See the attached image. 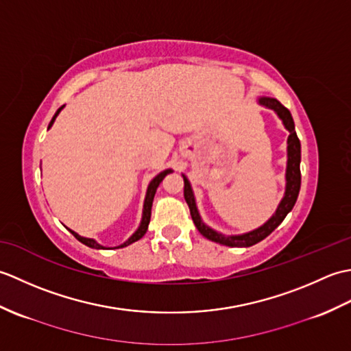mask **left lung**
<instances>
[{
  "mask_svg": "<svg viewBox=\"0 0 351 351\" xmlns=\"http://www.w3.org/2000/svg\"><path fill=\"white\" fill-rule=\"evenodd\" d=\"M259 104L261 106H265L268 108L274 110L276 113H278V116L282 119L285 128L289 131L285 196H283L282 202L278 206V210H276L273 217L268 220L265 225H263L255 230H252V232L244 234V235L225 237L219 232H215V230L204 225V221L200 220L197 208L195 204V196H193V191L190 187V182L187 178L184 176V197H185V202H187V205L190 208L191 219H193V221H195L197 230L205 238H208V240L223 244V245H229V247H250V245L263 241L264 238H267L276 228L280 225L283 219L287 217V214L293 210V206L295 205V200H297V197H299V191H300V184H302V173H300V158L302 156L300 155H302V152H300V140L295 134L293 116H291L288 108L283 107L282 104L274 98H259Z\"/></svg>",
  "mask_w": 351,
  "mask_h": 351,
  "instance_id": "8db88e82",
  "label": "left lung"
}]
</instances>
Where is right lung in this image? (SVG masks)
I'll return each instance as SVG.
<instances>
[{"instance_id":"right-lung-1","label":"right lung","mask_w":351,"mask_h":351,"mask_svg":"<svg viewBox=\"0 0 351 351\" xmlns=\"http://www.w3.org/2000/svg\"><path fill=\"white\" fill-rule=\"evenodd\" d=\"M63 108V106L57 110V113L54 114V117L51 119V122H49V125H48V128H51L52 126V123H54V121H56V117H57V114L60 113V110ZM170 169L169 170H164V171H161L160 175H156L154 180L151 181V184H149V187H147V193H146V199H145V206H143V217H141V223H140V228L136 230V234H134L128 241H125L123 244H121L119 245V247H126V245H130V244H132L134 241H137V240H140L141 237H143L145 234H146V230H147V225H149V221H151V210H152V202H154V196H155V191H156V189H158V185H160V182L164 180V176H166L167 173H170ZM71 230V229H69ZM72 232V235L77 238L78 241H81L83 244H86V245H88V247H92V249H106L104 247V245H101V244H98L96 243L95 240H90V238H84V237H80L78 234H75L73 232V230H71ZM117 247V249H119Z\"/></svg>"}]
</instances>
